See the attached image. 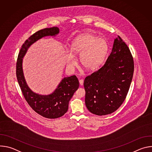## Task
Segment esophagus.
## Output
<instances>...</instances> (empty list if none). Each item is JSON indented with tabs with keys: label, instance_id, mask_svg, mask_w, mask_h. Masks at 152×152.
<instances>
[{
	"label": "esophagus",
	"instance_id": "obj_1",
	"mask_svg": "<svg viewBox=\"0 0 152 152\" xmlns=\"http://www.w3.org/2000/svg\"><path fill=\"white\" fill-rule=\"evenodd\" d=\"M79 83H80V85H83V79L79 80Z\"/></svg>",
	"mask_w": 152,
	"mask_h": 152
}]
</instances>
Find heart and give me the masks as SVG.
<instances>
[{"label":"heart","instance_id":"heart-1","mask_svg":"<svg viewBox=\"0 0 152 152\" xmlns=\"http://www.w3.org/2000/svg\"><path fill=\"white\" fill-rule=\"evenodd\" d=\"M71 50L75 55H80V61L83 67L92 70L105 58L108 51V44L103 38H98L90 33H85L78 36L72 42ZM67 62L70 66L75 65V59L72 53L68 55Z\"/></svg>","mask_w":152,"mask_h":152}]
</instances>
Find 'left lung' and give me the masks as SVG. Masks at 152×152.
I'll list each match as a JSON object with an SVG mask.
<instances>
[{
    "label": "left lung",
    "mask_w": 152,
    "mask_h": 152,
    "mask_svg": "<svg viewBox=\"0 0 152 152\" xmlns=\"http://www.w3.org/2000/svg\"><path fill=\"white\" fill-rule=\"evenodd\" d=\"M134 71L132 55L120 36L105 64L85 79V104L97 115L111 114L126 99Z\"/></svg>",
    "instance_id": "obj_1"
}]
</instances>
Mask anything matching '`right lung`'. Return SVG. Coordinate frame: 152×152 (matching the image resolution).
<instances>
[{
	"label": "right lung",
	"mask_w": 152,
	"mask_h": 152,
	"mask_svg": "<svg viewBox=\"0 0 152 152\" xmlns=\"http://www.w3.org/2000/svg\"><path fill=\"white\" fill-rule=\"evenodd\" d=\"M59 28L53 27L39 30L26 39L19 52L16 64V76L23 95L32 109L47 118H57L67 113L69 103L78 89L79 82L75 75L64 77L55 91L51 94L42 96L32 91L25 81L22 61L28 49L34 42L46 36H54L59 33Z\"/></svg>",
	"instance_id": "1"
}]
</instances>
